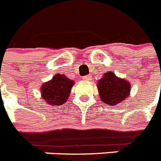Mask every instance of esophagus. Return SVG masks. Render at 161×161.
Wrapping results in <instances>:
<instances>
[{
	"label": "esophagus",
	"mask_w": 161,
	"mask_h": 161,
	"mask_svg": "<svg viewBox=\"0 0 161 161\" xmlns=\"http://www.w3.org/2000/svg\"><path fill=\"white\" fill-rule=\"evenodd\" d=\"M83 80H85V81H90V80H92V76H83Z\"/></svg>",
	"instance_id": "esophagus-1"
}]
</instances>
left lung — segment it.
Wrapping results in <instances>:
<instances>
[{
	"label": "left lung",
	"instance_id": "obj_1",
	"mask_svg": "<svg viewBox=\"0 0 161 161\" xmlns=\"http://www.w3.org/2000/svg\"><path fill=\"white\" fill-rule=\"evenodd\" d=\"M97 86L102 102L109 106H115L124 102L130 96V82L118 77L112 72L104 73L102 79L97 81Z\"/></svg>",
	"mask_w": 161,
	"mask_h": 161
}]
</instances>
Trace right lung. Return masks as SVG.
<instances>
[{
    "mask_svg": "<svg viewBox=\"0 0 161 161\" xmlns=\"http://www.w3.org/2000/svg\"><path fill=\"white\" fill-rule=\"evenodd\" d=\"M74 80L64 75L55 74L51 80L45 82L41 86V96L49 105L60 106L69 97Z\"/></svg>",
    "mask_w": 161,
    "mask_h": 161,
    "instance_id": "obj_1",
    "label": "right lung"
}]
</instances>
